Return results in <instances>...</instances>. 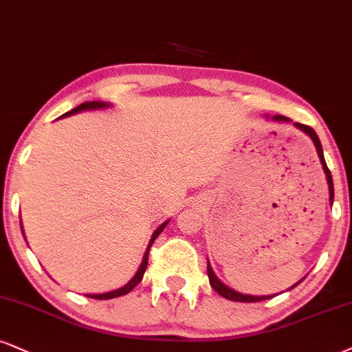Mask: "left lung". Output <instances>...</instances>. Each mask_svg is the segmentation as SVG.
<instances>
[{
	"instance_id": "left-lung-1",
	"label": "left lung",
	"mask_w": 352,
	"mask_h": 352,
	"mask_svg": "<svg viewBox=\"0 0 352 352\" xmlns=\"http://www.w3.org/2000/svg\"><path fill=\"white\" fill-rule=\"evenodd\" d=\"M272 120H277V122H289L287 117H284V116H274V117H272ZM294 125H296L297 129H300L302 132H305L307 135H309L311 140H314L316 153H318V158H320V162H322L323 171H324V175H327L328 189H329V204H333V199H335V189H333V177H331V173H329L328 166H327V162H324L323 148H322V143H320V138L315 133V130L311 129V127H309V125H303V124H298V122H296ZM207 274H209L210 285H212V287H214L215 292H219L220 296L225 297V298H228V300H235V302H261V300H266V298L274 297V296H261V297H259V296H246V294H240V292H236V290L230 289L228 285H225L223 282L219 280V277H217L215 272L212 271V266L209 264V261H207ZM300 282L302 280H298L297 284H294L290 289H294V287H296V285L300 284Z\"/></svg>"
}]
</instances>
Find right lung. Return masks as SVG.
I'll return each instance as SVG.
<instances>
[{
	"mask_svg": "<svg viewBox=\"0 0 352 352\" xmlns=\"http://www.w3.org/2000/svg\"><path fill=\"white\" fill-rule=\"evenodd\" d=\"M109 106H111V104H107V102H101V101H89V102H83V104H80V106H78V107H75V109H72V111L65 112V114H63L62 117H68V116L78 114V112H83V111L106 109V107H109ZM168 222H169V220H166V222L162 223V225H160L158 228L155 230V232H153V236H151V240H150V243H148V248H146L145 254H143V259H142L140 267H138V271L135 272V276H133L132 279H130V280L127 282V284L124 285V287H120V289H117V290H111V292H106V294H89V296H86V297H89V298H98V300H107V298H116V297L125 296V294H129L130 290H132L133 287H135V285L138 284V282H140V280L143 279V274H145L146 266H148V253H150L151 245H153V241L156 240V238H158L160 233L163 232L164 227H166V225H168ZM21 228H23V227H21ZM23 235H24V230H23Z\"/></svg>",
	"mask_w": 352,
	"mask_h": 352,
	"instance_id": "1",
	"label": "right lung"
}]
</instances>
